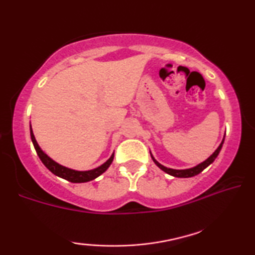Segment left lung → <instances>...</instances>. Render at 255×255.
Instances as JSON below:
<instances>
[{"label": "left lung", "instance_id": "left-lung-1", "mask_svg": "<svg viewBox=\"0 0 255 255\" xmlns=\"http://www.w3.org/2000/svg\"><path fill=\"white\" fill-rule=\"evenodd\" d=\"M223 141H224V139H223ZM223 141L221 142V145L217 147V149L212 155H210V156L207 158V160L204 161V162H202V163H200L199 165H197V167L191 168V169H185V170H176V169L165 168L164 165L160 164L156 160H155V158L152 156V154H150V156H152L154 163L156 164L158 168L162 169V170H163L164 172H167V173H169V175H171L173 177H179V178H189V177H193L195 175H198V173H200L202 170H204V169L207 168L210 163H213L214 160H215V158L217 157V155H219L221 148H222Z\"/></svg>", "mask_w": 255, "mask_h": 255}]
</instances>
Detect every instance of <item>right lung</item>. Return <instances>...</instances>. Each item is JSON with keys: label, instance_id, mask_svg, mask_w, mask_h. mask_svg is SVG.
Instances as JSON below:
<instances>
[{"label": "right lung", "instance_id": "add662e5", "mask_svg": "<svg viewBox=\"0 0 255 255\" xmlns=\"http://www.w3.org/2000/svg\"><path fill=\"white\" fill-rule=\"evenodd\" d=\"M29 130H31V139H32L33 145H34L36 154H38L40 160L42 161V163L46 165V168L49 169V170L53 172L54 175L61 177V178H63V179L69 180V182H71V183H85V182H90V180L95 179L97 177L100 176L101 173L105 172L107 169L109 168V165L112 164V162L114 160V154H113L112 156H110L109 160L106 162V163H103L102 165H100V167L93 169V170H88V171L72 170V169L65 168V167H63V165L56 163V162L51 160V158L48 156L47 154L43 153L41 148L39 147L38 142H36L31 127H29Z\"/></svg>", "mask_w": 255, "mask_h": 255}]
</instances>
